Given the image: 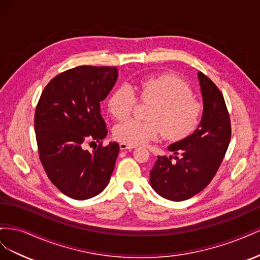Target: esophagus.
<instances>
[{
  "mask_svg": "<svg viewBox=\"0 0 260 260\" xmlns=\"http://www.w3.org/2000/svg\"><path fill=\"white\" fill-rule=\"evenodd\" d=\"M119 147H120L121 151H125V149H132V148H135V146H131V145L125 144V143H120V144H119Z\"/></svg>",
  "mask_w": 260,
  "mask_h": 260,
  "instance_id": "1",
  "label": "esophagus"
}]
</instances>
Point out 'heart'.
I'll use <instances>...</instances> for the list:
<instances>
[{"mask_svg":"<svg viewBox=\"0 0 260 260\" xmlns=\"http://www.w3.org/2000/svg\"><path fill=\"white\" fill-rule=\"evenodd\" d=\"M135 91L142 102L153 103L148 121L129 119L115 125L114 137L121 143L136 146L158 138L162 131L169 141L188 137L199 127L202 105L193 100V92L183 80L174 75L147 77L130 86L122 84L108 99V111L116 119L128 118L137 104Z\"/></svg>","mask_w":260,"mask_h":260,"instance_id":"obj_1","label":"heart"}]
</instances>
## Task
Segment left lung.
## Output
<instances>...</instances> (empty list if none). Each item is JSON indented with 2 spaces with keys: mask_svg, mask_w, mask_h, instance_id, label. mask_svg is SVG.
Here are the masks:
<instances>
[{
  "mask_svg": "<svg viewBox=\"0 0 260 260\" xmlns=\"http://www.w3.org/2000/svg\"><path fill=\"white\" fill-rule=\"evenodd\" d=\"M203 99L199 127L188 137L172 143L175 156H158L149 182L161 198L181 202L205 188L222 162L231 139L229 113L221 92L208 77L198 73ZM175 158L176 163H171Z\"/></svg>",
  "mask_w": 260,
  "mask_h": 260,
  "instance_id": "obj_1",
  "label": "left lung"
}]
</instances>
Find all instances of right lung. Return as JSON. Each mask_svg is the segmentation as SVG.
Here are the masks:
<instances>
[{
    "label": "right lung",
    "instance_id": "add662e5",
    "mask_svg": "<svg viewBox=\"0 0 260 260\" xmlns=\"http://www.w3.org/2000/svg\"><path fill=\"white\" fill-rule=\"evenodd\" d=\"M117 78L116 67L79 66L55 77L39 100L35 114L39 156L53 184L70 199L94 198L111 180L119 145L99 143L107 135L100 103ZM88 140H96L98 148L84 150Z\"/></svg>",
    "mask_w": 260,
    "mask_h": 260
}]
</instances>
